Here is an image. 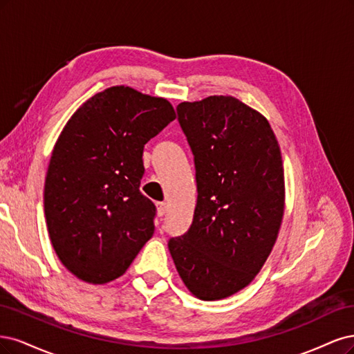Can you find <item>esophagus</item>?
<instances>
[{
    "label": "esophagus",
    "mask_w": 354,
    "mask_h": 354,
    "mask_svg": "<svg viewBox=\"0 0 354 354\" xmlns=\"http://www.w3.org/2000/svg\"><path fill=\"white\" fill-rule=\"evenodd\" d=\"M157 206V216H165V213H166V203H157L156 204Z\"/></svg>",
    "instance_id": "obj_1"
}]
</instances>
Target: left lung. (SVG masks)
Returning <instances> with one entry per match:
<instances>
[{"label":"left lung","mask_w":354,"mask_h":354,"mask_svg":"<svg viewBox=\"0 0 354 354\" xmlns=\"http://www.w3.org/2000/svg\"><path fill=\"white\" fill-rule=\"evenodd\" d=\"M197 204L189 230L169 239L179 277L201 300L243 290L265 265L283 216V169L269 122L234 97L180 102Z\"/></svg>","instance_id":"1"}]
</instances>
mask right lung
<instances>
[{
    "instance_id": "add662e5",
    "label": "right lung",
    "mask_w": 354,
    "mask_h": 354,
    "mask_svg": "<svg viewBox=\"0 0 354 354\" xmlns=\"http://www.w3.org/2000/svg\"><path fill=\"white\" fill-rule=\"evenodd\" d=\"M175 118L167 100L113 86L67 122L51 154L44 210L57 256L79 279L119 278L153 236L156 206L140 191L142 151Z\"/></svg>"
}]
</instances>
